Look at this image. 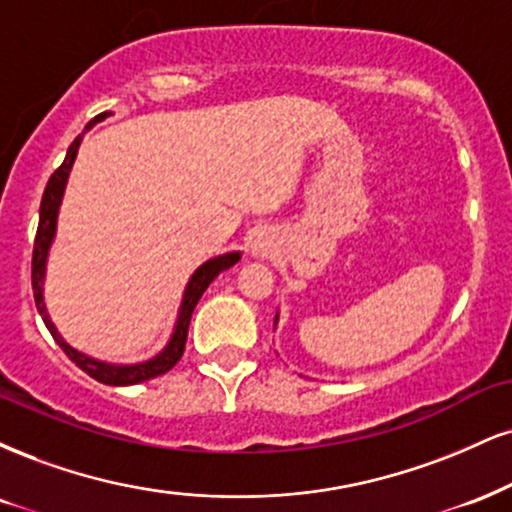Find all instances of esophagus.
Masks as SVG:
<instances>
[{
  "label": "esophagus",
  "instance_id": "obj_1",
  "mask_svg": "<svg viewBox=\"0 0 512 512\" xmlns=\"http://www.w3.org/2000/svg\"><path fill=\"white\" fill-rule=\"evenodd\" d=\"M269 250H272V240L264 236V233H260V236H255V240H252V255H255V257H267Z\"/></svg>",
  "mask_w": 512,
  "mask_h": 512
}]
</instances>
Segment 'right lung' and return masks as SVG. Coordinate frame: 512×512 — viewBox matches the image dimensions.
I'll use <instances>...</instances> for the list:
<instances>
[{"label": "right lung", "instance_id": "right-lung-1", "mask_svg": "<svg viewBox=\"0 0 512 512\" xmlns=\"http://www.w3.org/2000/svg\"><path fill=\"white\" fill-rule=\"evenodd\" d=\"M104 116H107V112L95 116V119H92L88 126H85V131L95 126V123L100 119H104ZM85 131L80 133L76 140H73L69 152H66V159L61 162L59 169L54 171L52 176H49L45 195H42L40 224H38V233H35V245H33V269H30V272H33V295H35V305H38V312L42 315V319H45V326L49 329V334L54 336V341L59 343V348L64 350L66 355H69L71 362H76V365L83 369L85 374H90V377L100 381V384L131 386V384H140V381L162 377V374L169 372V369L174 367L178 360H181L183 350H186L190 317H193L197 300L202 298V293L207 291L209 283L217 279V276L224 272V269L233 267V264L240 260V252H226V255L214 257V260L205 262L193 276H190L186 293H183L181 310H178V322H176L174 334H171L169 346H166L159 355L152 357V360L138 362V365H107V362L92 360V357L78 353L76 348H71L69 343H66L64 338L59 336V331L54 329V324L49 322V315L45 310V300H42V283H45V264H47L49 245H52L54 231H57V214H59V205H61V195H64L66 178H69L73 159H76V155H78L80 140H83Z\"/></svg>", "mask_w": 512, "mask_h": 512}]
</instances>
